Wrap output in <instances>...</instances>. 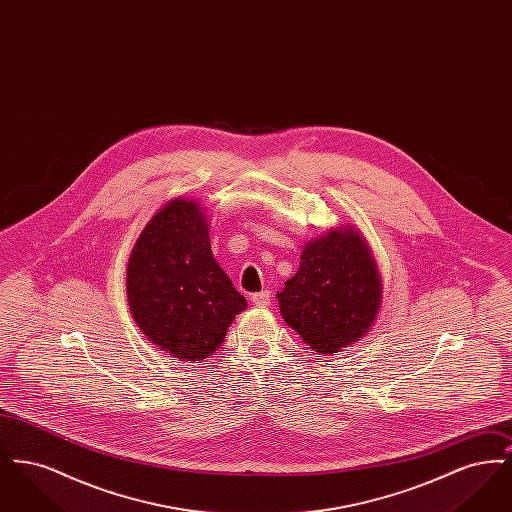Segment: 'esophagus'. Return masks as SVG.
I'll return each instance as SVG.
<instances>
[{"mask_svg": "<svg viewBox=\"0 0 512 512\" xmlns=\"http://www.w3.org/2000/svg\"><path fill=\"white\" fill-rule=\"evenodd\" d=\"M251 301H253V305H257V307H267L268 303H270V292H259L253 293L251 295Z\"/></svg>", "mask_w": 512, "mask_h": 512, "instance_id": "34e87169", "label": "esophagus"}]
</instances>
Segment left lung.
Returning a JSON list of instances; mask_svg holds the SVG:
<instances>
[{
	"instance_id": "obj_1",
	"label": "left lung",
	"mask_w": 512,
	"mask_h": 512,
	"mask_svg": "<svg viewBox=\"0 0 512 512\" xmlns=\"http://www.w3.org/2000/svg\"><path fill=\"white\" fill-rule=\"evenodd\" d=\"M278 303L286 324L320 355L361 340L382 303V280L365 238L341 226L309 242Z\"/></svg>"
}]
</instances>
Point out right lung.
Instances as JSON below:
<instances>
[{
  "instance_id": "obj_1",
  "label": "right lung",
  "mask_w": 512,
  "mask_h": 512,
  "mask_svg": "<svg viewBox=\"0 0 512 512\" xmlns=\"http://www.w3.org/2000/svg\"><path fill=\"white\" fill-rule=\"evenodd\" d=\"M130 313L147 340L172 357L203 361L247 307L213 257L209 219L194 199L159 209L126 267Z\"/></svg>"
}]
</instances>
